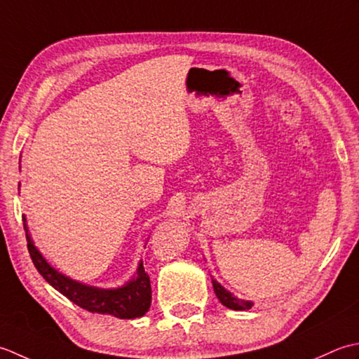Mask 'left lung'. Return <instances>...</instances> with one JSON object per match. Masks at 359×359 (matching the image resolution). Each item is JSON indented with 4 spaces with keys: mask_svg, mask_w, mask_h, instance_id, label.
<instances>
[{
    "mask_svg": "<svg viewBox=\"0 0 359 359\" xmlns=\"http://www.w3.org/2000/svg\"><path fill=\"white\" fill-rule=\"evenodd\" d=\"M212 285H214V291H215L217 297L220 299V302L224 306H228V309H231V310H250L252 306V302H250V301H243V299L233 297L231 292L228 290H224L218 282L214 280V282H212Z\"/></svg>",
    "mask_w": 359,
    "mask_h": 359,
    "instance_id": "1",
    "label": "left lung"
}]
</instances>
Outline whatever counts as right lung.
Instances as JSON below:
<instances>
[{"label": "right lung", "instance_id": "right-lung-1", "mask_svg": "<svg viewBox=\"0 0 359 359\" xmlns=\"http://www.w3.org/2000/svg\"><path fill=\"white\" fill-rule=\"evenodd\" d=\"M23 222L27 250L29 254H31V259L36 271L43 276V279L48 283L53 285L57 291H60L63 296H67L71 302H74L80 309L91 313L113 314V316L119 319L141 318L147 313L151 304V287L150 277L145 273L142 263L137 268L136 279L128 282L126 287L116 290L86 287V285L68 279L63 274L57 273L53 266H49V263L41 257V254L32 243L31 236H29L26 228V218H23Z\"/></svg>", "mask_w": 359, "mask_h": 359}]
</instances>
